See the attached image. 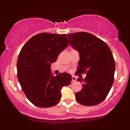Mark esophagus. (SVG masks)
I'll list each match as a JSON object with an SVG mask.
<instances>
[{
	"label": "esophagus",
	"instance_id": "34e87169",
	"mask_svg": "<svg viewBox=\"0 0 130 130\" xmlns=\"http://www.w3.org/2000/svg\"><path fill=\"white\" fill-rule=\"evenodd\" d=\"M71 79H72V83H74V82L76 80V77L74 76H72V77H71Z\"/></svg>",
	"mask_w": 130,
	"mask_h": 130
}]
</instances>
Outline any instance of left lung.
<instances>
[{
  "label": "left lung",
  "mask_w": 130,
  "mask_h": 130,
  "mask_svg": "<svg viewBox=\"0 0 130 130\" xmlns=\"http://www.w3.org/2000/svg\"><path fill=\"white\" fill-rule=\"evenodd\" d=\"M70 45L79 53L76 73L87 74L83 89L75 94L79 103L95 106L105 100L114 80L116 63L111 50L104 41L90 33L68 34Z\"/></svg>",
  "instance_id": "8db88e82"
}]
</instances>
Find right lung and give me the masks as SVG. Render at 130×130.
<instances>
[{"label":"right lung","instance_id":"1","mask_svg":"<svg viewBox=\"0 0 130 130\" xmlns=\"http://www.w3.org/2000/svg\"><path fill=\"white\" fill-rule=\"evenodd\" d=\"M69 44L65 34L41 33L30 38L22 46L17 61V76L24 93L33 104L40 108L56 106L60 90L68 86L71 76L51 73V65Z\"/></svg>","mask_w":130,"mask_h":130}]
</instances>
